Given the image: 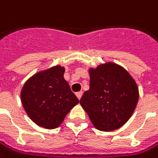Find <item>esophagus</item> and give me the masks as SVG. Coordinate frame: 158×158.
<instances>
[{
  "instance_id": "esophagus-1",
  "label": "esophagus",
  "mask_w": 158,
  "mask_h": 158,
  "mask_svg": "<svg viewBox=\"0 0 158 158\" xmlns=\"http://www.w3.org/2000/svg\"><path fill=\"white\" fill-rule=\"evenodd\" d=\"M76 96H77V98L78 99H81V96H82V92H81V91H80V92L76 93Z\"/></svg>"
}]
</instances>
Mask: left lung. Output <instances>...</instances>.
I'll return each mask as SVG.
<instances>
[{
    "label": "left lung",
    "mask_w": 158,
    "mask_h": 158,
    "mask_svg": "<svg viewBox=\"0 0 158 158\" xmlns=\"http://www.w3.org/2000/svg\"><path fill=\"white\" fill-rule=\"evenodd\" d=\"M138 100V88L125 69L114 63L90 70V89L81 105L100 131L117 130L133 114Z\"/></svg>",
    "instance_id": "obj_1"
}]
</instances>
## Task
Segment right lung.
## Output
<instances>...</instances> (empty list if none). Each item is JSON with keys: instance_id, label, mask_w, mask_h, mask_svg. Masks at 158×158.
Masks as SVG:
<instances>
[{"instance_id": "obj_1", "label": "right lung", "mask_w": 158, "mask_h": 158, "mask_svg": "<svg viewBox=\"0 0 158 158\" xmlns=\"http://www.w3.org/2000/svg\"><path fill=\"white\" fill-rule=\"evenodd\" d=\"M64 68L55 66L34 75L24 84L21 97L28 117L37 125L55 129L78 103L63 77Z\"/></svg>"}]
</instances>
